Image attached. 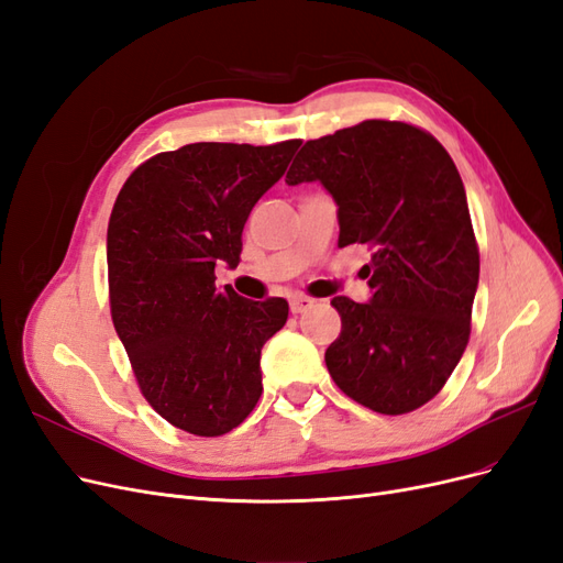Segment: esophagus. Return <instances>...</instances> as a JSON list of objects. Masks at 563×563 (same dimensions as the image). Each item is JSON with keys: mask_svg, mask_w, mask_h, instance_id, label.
<instances>
[{"mask_svg": "<svg viewBox=\"0 0 563 563\" xmlns=\"http://www.w3.org/2000/svg\"><path fill=\"white\" fill-rule=\"evenodd\" d=\"M312 305H314L312 298L296 296V298H291V312H294V314H302V312H308V310L312 308Z\"/></svg>", "mask_w": 563, "mask_h": 563, "instance_id": "1", "label": "esophagus"}]
</instances>
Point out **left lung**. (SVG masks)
I'll return each instance as SVG.
<instances>
[{
	"label": "left lung",
	"instance_id": "obj_1",
	"mask_svg": "<svg viewBox=\"0 0 563 563\" xmlns=\"http://www.w3.org/2000/svg\"><path fill=\"white\" fill-rule=\"evenodd\" d=\"M314 180L338 207V246L371 251L362 267L371 298L331 300L343 329L323 354L327 368L371 411H416L470 340L479 251L463 180L430 133L385 119L305 143L286 183Z\"/></svg>",
	"mask_w": 563,
	"mask_h": 563
}]
</instances>
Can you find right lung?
Masks as SVG:
<instances>
[{
	"label": "right lung",
	"instance_id": "add662e5",
	"mask_svg": "<svg viewBox=\"0 0 563 563\" xmlns=\"http://www.w3.org/2000/svg\"><path fill=\"white\" fill-rule=\"evenodd\" d=\"M298 147L192 143L162 152L135 168L114 201V331L143 397L190 434H225L261 399V350L286 323L288 302L218 288L216 267L240 265L249 213Z\"/></svg>",
	"mask_w": 563,
	"mask_h": 563
}]
</instances>
